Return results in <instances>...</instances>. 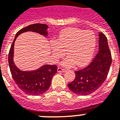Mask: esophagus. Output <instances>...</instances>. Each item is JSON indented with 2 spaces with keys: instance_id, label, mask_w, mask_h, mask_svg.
Listing matches in <instances>:
<instances>
[{
  "instance_id": "obj_1",
  "label": "esophagus",
  "mask_w": 120,
  "mask_h": 120,
  "mask_svg": "<svg viewBox=\"0 0 120 120\" xmlns=\"http://www.w3.org/2000/svg\"><path fill=\"white\" fill-rule=\"evenodd\" d=\"M57 71H58V72H64L65 71V70L64 68H62V67H58V68H57Z\"/></svg>"
}]
</instances>
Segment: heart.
Instances as JSON below:
<instances>
[{"label": "heart", "mask_w": 120, "mask_h": 120, "mask_svg": "<svg viewBox=\"0 0 120 120\" xmlns=\"http://www.w3.org/2000/svg\"><path fill=\"white\" fill-rule=\"evenodd\" d=\"M96 46V37L91 31L69 27L60 32L56 43L52 45V54L55 60L62 58L65 52L68 56L62 62L67 67L77 65L84 66L90 62Z\"/></svg>", "instance_id": "heart-1"}]
</instances>
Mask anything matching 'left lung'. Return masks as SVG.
I'll use <instances>...</instances> for the list:
<instances>
[{"label": "left lung", "mask_w": 120, "mask_h": 120, "mask_svg": "<svg viewBox=\"0 0 120 120\" xmlns=\"http://www.w3.org/2000/svg\"><path fill=\"white\" fill-rule=\"evenodd\" d=\"M99 52L88 66L75 71V77L68 84L75 94L87 96L94 93L103 84L108 74L112 58L108 40L101 32L99 34Z\"/></svg>", "instance_id": "1"}]
</instances>
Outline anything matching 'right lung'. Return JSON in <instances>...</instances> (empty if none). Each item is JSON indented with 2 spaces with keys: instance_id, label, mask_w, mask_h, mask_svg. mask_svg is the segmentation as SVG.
<instances>
[{
  "instance_id": "obj_1",
  "label": "right lung",
  "mask_w": 120,
  "mask_h": 120,
  "mask_svg": "<svg viewBox=\"0 0 120 120\" xmlns=\"http://www.w3.org/2000/svg\"><path fill=\"white\" fill-rule=\"evenodd\" d=\"M48 26L45 24H34L22 28L15 34V38L9 50L8 62L12 78L17 86L27 94L38 96L48 90L52 77L57 72L55 65H45L34 71H22L16 67L13 61L14 45L15 39L20 34L33 31L46 36Z\"/></svg>"
}]
</instances>
